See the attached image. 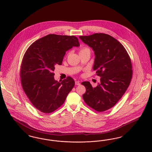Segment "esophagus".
Instances as JSON below:
<instances>
[{
    "label": "esophagus",
    "mask_w": 152,
    "mask_h": 152,
    "mask_svg": "<svg viewBox=\"0 0 152 152\" xmlns=\"http://www.w3.org/2000/svg\"><path fill=\"white\" fill-rule=\"evenodd\" d=\"M75 84L77 85V86H80V83L79 81H75Z\"/></svg>",
    "instance_id": "34e87169"
}]
</instances>
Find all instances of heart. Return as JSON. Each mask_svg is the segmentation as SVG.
I'll use <instances>...</instances> for the list:
<instances>
[{
    "mask_svg": "<svg viewBox=\"0 0 152 152\" xmlns=\"http://www.w3.org/2000/svg\"><path fill=\"white\" fill-rule=\"evenodd\" d=\"M86 49H88V48H82L80 51V52H81V51H83V50H86Z\"/></svg>",
    "mask_w": 152,
    "mask_h": 152,
    "instance_id": "1",
    "label": "heart"
}]
</instances>
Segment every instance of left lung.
Segmentation results:
<instances>
[{"label":"left lung","instance_id":"left-lung-1","mask_svg":"<svg viewBox=\"0 0 152 152\" xmlns=\"http://www.w3.org/2000/svg\"><path fill=\"white\" fill-rule=\"evenodd\" d=\"M79 37L94 51L93 69L100 77V83L94 88L89 81L81 83L86 88L83 98L95 110L105 111L115 105L130 84L133 73L130 57L123 45L108 34Z\"/></svg>","mask_w":152,"mask_h":152}]
</instances>
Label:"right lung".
I'll return each instance as SVG.
<instances>
[{
	"instance_id": "add662e5",
	"label": "right lung",
	"mask_w": 152,
	"mask_h": 152,
	"mask_svg": "<svg viewBox=\"0 0 152 152\" xmlns=\"http://www.w3.org/2000/svg\"><path fill=\"white\" fill-rule=\"evenodd\" d=\"M79 45L76 36L49 34L37 40L26 52L20 68L21 84L39 111L50 113L64 104L75 81L70 76L61 82L55 80V66L61 65L66 51Z\"/></svg>"
}]
</instances>
